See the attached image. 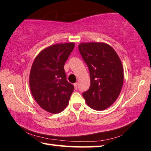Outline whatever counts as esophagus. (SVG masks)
I'll return each mask as SVG.
<instances>
[{
  "mask_svg": "<svg viewBox=\"0 0 151 151\" xmlns=\"http://www.w3.org/2000/svg\"><path fill=\"white\" fill-rule=\"evenodd\" d=\"M74 86H75V90H77V88H78V84L76 82V83L74 84Z\"/></svg>",
  "mask_w": 151,
  "mask_h": 151,
  "instance_id": "34e87169",
  "label": "esophagus"
}]
</instances>
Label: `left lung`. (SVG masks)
Instances as JSON below:
<instances>
[{"label":"left lung","instance_id":"left-lung-1","mask_svg":"<svg viewBox=\"0 0 151 151\" xmlns=\"http://www.w3.org/2000/svg\"><path fill=\"white\" fill-rule=\"evenodd\" d=\"M78 49L90 75V86L82 96L90 108L105 110L113 104L122 90V61L115 50L107 43L82 42Z\"/></svg>","mask_w":151,"mask_h":151}]
</instances>
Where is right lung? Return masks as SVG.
<instances>
[{"instance_id":"1","label":"right lung","mask_w":151,"mask_h":151,"mask_svg":"<svg viewBox=\"0 0 151 151\" xmlns=\"http://www.w3.org/2000/svg\"><path fill=\"white\" fill-rule=\"evenodd\" d=\"M75 44L65 42L46 47L36 56L29 74V87L35 101L48 113L63 111L74 90L66 80L64 65Z\"/></svg>"}]
</instances>
